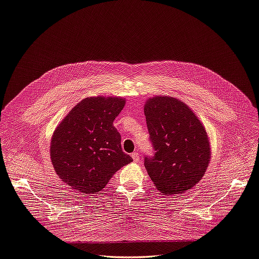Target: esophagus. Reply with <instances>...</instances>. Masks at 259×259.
Returning <instances> with one entry per match:
<instances>
[{"label":"esophagus","mask_w":259,"mask_h":259,"mask_svg":"<svg viewBox=\"0 0 259 259\" xmlns=\"http://www.w3.org/2000/svg\"><path fill=\"white\" fill-rule=\"evenodd\" d=\"M132 157H133V159H134V161H135V162H138L139 160H140V156H139V153H137V152L133 153V154H132Z\"/></svg>","instance_id":"1"}]
</instances>
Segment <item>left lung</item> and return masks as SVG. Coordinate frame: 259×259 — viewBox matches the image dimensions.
<instances>
[{
    "label": "left lung",
    "mask_w": 259,
    "mask_h": 259,
    "mask_svg": "<svg viewBox=\"0 0 259 259\" xmlns=\"http://www.w3.org/2000/svg\"><path fill=\"white\" fill-rule=\"evenodd\" d=\"M153 155L144 166L154 186L166 195H181L203 177L210 161L204 126L183 102L154 97L144 106Z\"/></svg>",
    "instance_id": "left-lung-1"
}]
</instances>
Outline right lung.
Instances as JSON below:
<instances>
[{
  "label": "right lung",
  "instance_id": "obj_1",
  "mask_svg": "<svg viewBox=\"0 0 259 259\" xmlns=\"http://www.w3.org/2000/svg\"><path fill=\"white\" fill-rule=\"evenodd\" d=\"M124 104L125 100L117 97L86 98L55 131L52 162L71 189L96 194L133 160L122 151L121 135L113 124Z\"/></svg>",
  "mask_w": 259,
  "mask_h": 259
}]
</instances>
